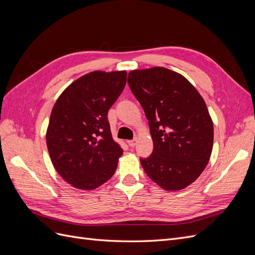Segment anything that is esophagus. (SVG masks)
<instances>
[{"label": "esophagus", "mask_w": 255, "mask_h": 255, "mask_svg": "<svg viewBox=\"0 0 255 255\" xmlns=\"http://www.w3.org/2000/svg\"><path fill=\"white\" fill-rule=\"evenodd\" d=\"M128 143L129 146H132V148H133V146H135L136 143H137V137H135L134 139H132V140H128Z\"/></svg>", "instance_id": "obj_1"}]
</instances>
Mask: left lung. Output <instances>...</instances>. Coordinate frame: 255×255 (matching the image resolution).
<instances>
[{"label": "left lung", "instance_id": "obj_1", "mask_svg": "<svg viewBox=\"0 0 255 255\" xmlns=\"http://www.w3.org/2000/svg\"><path fill=\"white\" fill-rule=\"evenodd\" d=\"M128 86L149 120L153 152L140 158L146 175L165 190L194 183L210 160L214 126L203 98L186 78L164 67L133 70Z\"/></svg>", "mask_w": 255, "mask_h": 255}]
</instances>
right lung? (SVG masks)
I'll list each match as a JSON object with an SVG mask.
<instances>
[{"instance_id": "obj_1", "label": "right lung", "mask_w": 255, "mask_h": 255, "mask_svg": "<svg viewBox=\"0 0 255 255\" xmlns=\"http://www.w3.org/2000/svg\"><path fill=\"white\" fill-rule=\"evenodd\" d=\"M127 71H92L75 80L54 104L47 145L57 173L82 190L109 181L123 150L113 139L107 120L127 83Z\"/></svg>"}]
</instances>
